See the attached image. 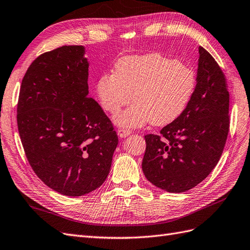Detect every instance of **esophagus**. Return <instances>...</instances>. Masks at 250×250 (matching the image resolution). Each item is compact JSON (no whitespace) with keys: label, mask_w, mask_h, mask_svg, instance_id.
<instances>
[{"label":"esophagus","mask_w":250,"mask_h":250,"mask_svg":"<svg viewBox=\"0 0 250 250\" xmlns=\"http://www.w3.org/2000/svg\"><path fill=\"white\" fill-rule=\"evenodd\" d=\"M130 134L129 130H126V129H119L118 130V136L120 138H126Z\"/></svg>","instance_id":"34e87169"}]
</instances>
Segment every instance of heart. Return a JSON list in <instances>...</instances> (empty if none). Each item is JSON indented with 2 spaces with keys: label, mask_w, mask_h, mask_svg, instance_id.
Listing matches in <instances>:
<instances>
[{
  "label": "heart",
  "mask_w": 250,
  "mask_h": 250,
  "mask_svg": "<svg viewBox=\"0 0 250 250\" xmlns=\"http://www.w3.org/2000/svg\"><path fill=\"white\" fill-rule=\"evenodd\" d=\"M197 86L194 71L178 60L160 53L125 57L114 65L113 73L101 76L96 92L102 108L117 114L131 101L133 104L114 118L123 129L148 123L164 126L177 120L191 102Z\"/></svg>",
  "instance_id": "obj_1"
}]
</instances>
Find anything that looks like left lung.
Returning a JSON list of instances; mask_svg holds the SVG:
<instances>
[{
  "mask_svg": "<svg viewBox=\"0 0 250 250\" xmlns=\"http://www.w3.org/2000/svg\"><path fill=\"white\" fill-rule=\"evenodd\" d=\"M197 86L186 110L145 136L142 169L146 179L167 192L191 189L212 171L223 152L229 130V92L215 60L199 47Z\"/></svg>",
  "mask_w": 250,
  "mask_h": 250,
  "instance_id": "8db88e82",
  "label": "left lung"
}]
</instances>
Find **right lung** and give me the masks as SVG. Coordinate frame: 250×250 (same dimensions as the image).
<instances>
[{"mask_svg":"<svg viewBox=\"0 0 250 250\" xmlns=\"http://www.w3.org/2000/svg\"><path fill=\"white\" fill-rule=\"evenodd\" d=\"M84 46L37 58L22 81L18 128L33 171L55 191L80 197L102 185L118 145L101 106L88 98Z\"/></svg>","mask_w":250,"mask_h":250,"instance_id":"add662e5","label":"right lung"}]
</instances>
